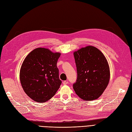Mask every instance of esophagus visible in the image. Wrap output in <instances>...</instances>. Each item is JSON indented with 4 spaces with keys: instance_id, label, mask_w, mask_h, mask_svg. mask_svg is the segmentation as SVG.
<instances>
[{
    "instance_id": "1",
    "label": "esophagus",
    "mask_w": 132,
    "mask_h": 132,
    "mask_svg": "<svg viewBox=\"0 0 132 132\" xmlns=\"http://www.w3.org/2000/svg\"><path fill=\"white\" fill-rule=\"evenodd\" d=\"M68 84V82L67 81H64L63 82V84L64 85H67Z\"/></svg>"
}]
</instances>
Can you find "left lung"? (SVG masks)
Segmentation results:
<instances>
[{
  "mask_svg": "<svg viewBox=\"0 0 132 132\" xmlns=\"http://www.w3.org/2000/svg\"><path fill=\"white\" fill-rule=\"evenodd\" d=\"M77 80L73 84L76 94L85 101H93L102 94L110 80V69L103 53L92 46L74 53Z\"/></svg>",
  "mask_w": 132,
  "mask_h": 132,
  "instance_id": "1",
  "label": "left lung"
}]
</instances>
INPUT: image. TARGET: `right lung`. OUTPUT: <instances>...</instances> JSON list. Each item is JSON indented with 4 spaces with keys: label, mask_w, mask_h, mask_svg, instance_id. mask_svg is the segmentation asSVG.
<instances>
[{
    "label": "right lung",
    "mask_w": 132,
    "mask_h": 132,
    "mask_svg": "<svg viewBox=\"0 0 132 132\" xmlns=\"http://www.w3.org/2000/svg\"><path fill=\"white\" fill-rule=\"evenodd\" d=\"M60 53L37 48L24 59L21 68V84L25 93L38 103L47 102L54 96L62 81L57 63Z\"/></svg>",
    "instance_id": "1"
}]
</instances>
